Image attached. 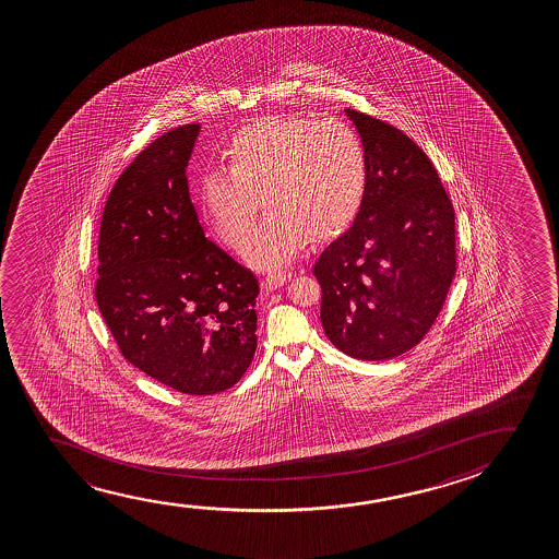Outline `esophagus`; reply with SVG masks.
<instances>
[{
    "label": "esophagus",
    "mask_w": 559,
    "mask_h": 559,
    "mask_svg": "<svg viewBox=\"0 0 559 559\" xmlns=\"http://www.w3.org/2000/svg\"><path fill=\"white\" fill-rule=\"evenodd\" d=\"M292 273L288 271H273V273H269L265 278H263V288L265 290H275L278 286H283L286 281H290Z\"/></svg>",
    "instance_id": "obj_1"
}]
</instances>
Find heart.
I'll return each mask as SVG.
<instances>
[{"label":"heart","instance_id":"obj_1","mask_svg":"<svg viewBox=\"0 0 559 559\" xmlns=\"http://www.w3.org/2000/svg\"><path fill=\"white\" fill-rule=\"evenodd\" d=\"M225 160L229 169H207L200 179V202L215 235L240 248L262 199L269 215L245 246L252 267L286 265L307 237H337L367 197V146L337 118L286 115L248 123L229 139Z\"/></svg>","mask_w":559,"mask_h":559}]
</instances>
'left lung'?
<instances>
[{"label": "left lung", "instance_id": "left-lung-1", "mask_svg": "<svg viewBox=\"0 0 559 559\" xmlns=\"http://www.w3.org/2000/svg\"><path fill=\"white\" fill-rule=\"evenodd\" d=\"M368 154L367 197L321 253L324 334L360 360H388L428 334L456 273L454 207L428 154L403 131L345 108Z\"/></svg>", "mask_w": 559, "mask_h": 559}]
</instances>
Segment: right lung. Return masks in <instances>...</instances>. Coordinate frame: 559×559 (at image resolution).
Here are the masks:
<instances>
[{
	"mask_svg": "<svg viewBox=\"0 0 559 559\" xmlns=\"http://www.w3.org/2000/svg\"><path fill=\"white\" fill-rule=\"evenodd\" d=\"M199 131L164 133L118 177L100 217L95 298L133 367L214 395L252 362L260 284L200 227L187 183Z\"/></svg>",
	"mask_w": 559,
	"mask_h": 559,
	"instance_id": "1",
	"label": "right lung"
}]
</instances>
